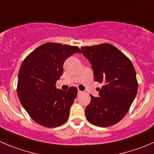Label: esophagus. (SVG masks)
I'll list each match as a JSON object with an SVG mask.
<instances>
[{
    "label": "esophagus",
    "instance_id": "1",
    "mask_svg": "<svg viewBox=\"0 0 154 154\" xmlns=\"http://www.w3.org/2000/svg\"><path fill=\"white\" fill-rule=\"evenodd\" d=\"M84 92L81 91V90H78V94H81V93H83Z\"/></svg>",
    "mask_w": 154,
    "mask_h": 154
}]
</instances>
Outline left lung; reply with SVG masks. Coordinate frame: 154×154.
<instances>
[{
	"mask_svg": "<svg viewBox=\"0 0 154 154\" xmlns=\"http://www.w3.org/2000/svg\"><path fill=\"white\" fill-rule=\"evenodd\" d=\"M80 53L90 61L95 81L104 84L100 97L90 95L87 119L98 127L114 125L127 114L137 94L135 69L124 53L109 43L83 46Z\"/></svg>",
	"mask_w": 154,
	"mask_h": 154,
	"instance_id": "left-lung-1",
	"label": "left lung"
}]
</instances>
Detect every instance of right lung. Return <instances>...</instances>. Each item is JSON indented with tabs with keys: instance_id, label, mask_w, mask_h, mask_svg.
I'll list each match as a JSON object with an SVG mask.
<instances>
[{
	"instance_id": "1",
	"label": "right lung",
	"mask_w": 154,
	"mask_h": 154,
	"mask_svg": "<svg viewBox=\"0 0 154 154\" xmlns=\"http://www.w3.org/2000/svg\"><path fill=\"white\" fill-rule=\"evenodd\" d=\"M80 52L77 46L48 42L32 51L23 61L17 83V95L26 111L35 122L55 128L68 119L77 89H56L63 74V64L69 56Z\"/></svg>"
}]
</instances>
